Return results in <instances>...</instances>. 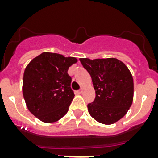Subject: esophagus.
Masks as SVG:
<instances>
[{
	"label": "esophagus",
	"instance_id": "34e87169",
	"mask_svg": "<svg viewBox=\"0 0 158 158\" xmlns=\"http://www.w3.org/2000/svg\"><path fill=\"white\" fill-rule=\"evenodd\" d=\"M83 91H84V89H83V88H81V89H80V90H79V91L77 92V94H81L82 93H83Z\"/></svg>",
	"mask_w": 158,
	"mask_h": 158
}]
</instances>
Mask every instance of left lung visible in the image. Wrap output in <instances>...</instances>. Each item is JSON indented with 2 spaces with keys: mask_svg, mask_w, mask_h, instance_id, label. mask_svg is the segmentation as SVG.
I'll use <instances>...</instances> for the list:
<instances>
[{
  "mask_svg": "<svg viewBox=\"0 0 158 158\" xmlns=\"http://www.w3.org/2000/svg\"><path fill=\"white\" fill-rule=\"evenodd\" d=\"M91 75L96 98L88 105L92 117L104 125H111L124 117L132 105L134 80L130 69L116 58H80Z\"/></svg>",
  "mask_w": 158,
  "mask_h": 158,
  "instance_id": "left-lung-1",
  "label": "left lung"
}]
</instances>
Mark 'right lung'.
Here are the masks:
<instances>
[{
  "mask_svg": "<svg viewBox=\"0 0 158 158\" xmlns=\"http://www.w3.org/2000/svg\"><path fill=\"white\" fill-rule=\"evenodd\" d=\"M75 57L43 52L33 58L23 73V95L32 114L44 123L56 122L69 110L74 97L67 71Z\"/></svg>",
  "mask_w": 158,
  "mask_h": 158,
  "instance_id": "obj_1",
  "label": "right lung"
}]
</instances>
